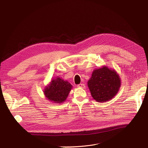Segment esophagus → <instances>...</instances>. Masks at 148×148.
I'll return each mask as SVG.
<instances>
[{
	"instance_id": "obj_1",
	"label": "esophagus",
	"mask_w": 148,
	"mask_h": 148,
	"mask_svg": "<svg viewBox=\"0 0 148 148\" xmlns=\"http://www.w3.org/2000/svg\"><path fill=\"white\" fill-rule=\"evenodd\" d=\"M77 87L79 88H85V84L84 83H80L79 84L77 85Z\"/></svg>"
}]
</instances>
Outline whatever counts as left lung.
Returning <instances> with one entry per match:
<instances>
[{
  "label": "left lung",
  "mask_w": 148,
  "mask_h": 148,
  "mask_svg": "<svg viewBox=\"0 0 148 148\" xmlns=\"http://www.w3.org/2000/svg\"><path fill=\"white\" fill-rule=\"evenodd\" d=\"M121 84L119 74L106 66L94 70L88 82L92 97L99 103L112 99L118 92Z\"/></svg>",
  "instance_id": "obj_1"
}]
</instances>
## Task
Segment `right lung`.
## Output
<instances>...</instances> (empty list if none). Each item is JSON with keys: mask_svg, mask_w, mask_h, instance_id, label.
<instances>
[{"mask_svg": "<svg viewBox=\"0 0 148 148\" xmlns=\"http://www.w3.org/2000/svg\"><path fill=\"white\" fill-rule=\"evenodd\" d=\"M72 85L68 81L60 77L53 79L50 83L44 89V94L49 101L56 103H62L66 99Z\"/></svg>", "mask_w": 148, "mask_h": 148, "instance_id": "obj_1", "label": "right lung"}]
</instances>
